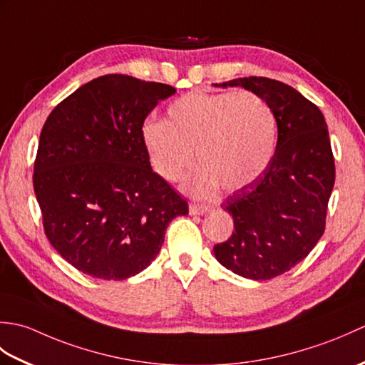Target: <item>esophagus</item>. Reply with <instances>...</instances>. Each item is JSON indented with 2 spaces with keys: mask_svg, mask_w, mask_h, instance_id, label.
Returning <instances> with one entry per match:
<instances>
[{
  "mask_svg": "<svg viewBox=\"0 0 365 365\" xmlns=\"http://www.w3.org/2000/svg\"><path fill=\"white\" fill-rule=\"evenodd\" d=\"M207 212H208L207 205H200V204H196V202L190 204V213L191 215H205Z\"/></svg>",
  "mask_w": 365,
  "mask_h": 365,
  "instance_id": "34e87169",
  "label": "esophagus"
}]
</instances>
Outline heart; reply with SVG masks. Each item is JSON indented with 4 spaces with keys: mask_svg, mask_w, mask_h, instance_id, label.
I'll return each mask as SVG.
<instances>
[{
    "mask_svg": "<svg viewBox=\"0 0 365 365\" xmlns=\"http://www.w3.org/2000/svg\"><path fill=\"white\" fill-rule=\"evenodd\" d=\"M141 133L152 168L165 180L180 178L195 152L199 166L183 187L208 197L220 187L242 190L265 173L276 152L277 120L254 92L192 91L168 106L166 120H147Z\"/></svg>",
    "mask_w": 365,
    "mask_h": 365,
    "instance_id": "obj_1",
    "label": "heart"
}]
</instances>
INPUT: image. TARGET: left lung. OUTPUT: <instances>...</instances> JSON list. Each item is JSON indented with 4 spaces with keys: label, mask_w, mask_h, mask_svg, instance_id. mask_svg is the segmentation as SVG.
<instances>
[{
    "label": "left lung",
    "mask_w": 365,
    "mask_h": 365,
    "mask_svg": "<svg viewBox=\"0 0 365 365\" xmlns=\"http://www.w3.org/2000/svg\"><path fill=\"white\" fill-rule=\"evenodd\" d=\"M213 86L251 91L276 114L274 157L257 180L221 205L235 230L213 247L222 267L267 281L306 259L324 232L336 178L328 125L319 106L281 81L250 76Z\"/></svg>",
    "instance_id": "left-lung-1"
}]
</instances>
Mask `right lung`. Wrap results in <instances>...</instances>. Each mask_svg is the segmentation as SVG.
<instances>
[{
	"instance_id": "add662e5",
	"label": "right lung",
	"mask_w": 365,
	"mask_h": 365,
	"mask_svg": "<svg viewBox=\"0 0 365 365\" xmlns=\"http://www.w3.org/2000/svg\"><path fill=\"white\" fill-rule=\"evenodd\" d=\"M169 84L105 75L50 113L34 163V192L51 246L81 273L122 281L157 259L187 200L153 173L143 125Z\"/></svg>"
}]
</instances>
